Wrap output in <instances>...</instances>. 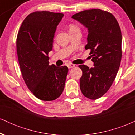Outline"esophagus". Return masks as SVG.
<instances>
[{"label":"esophagus","instance_id":"esophagus-1","mask_svg":"<svg viewBox=\"0 0 135 135\" xmlns=\"http://www.w3.org/2000/svg\"><path fill=\"white\" fill-rule=\"evenodd\" d=\"M67 66L69 69H72V68H74L75 67V65L74 64H70V63H69V64L67 65Z\"/></svg>","mask_w":135,"mask_h":135}]
</instances>
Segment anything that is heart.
Here are the masks:
<instances>
[{"label": "heart", "mask_w": 135, "mask_h": 135, "mask_svg": "<svg viewBox=\"0 0 135 135\" xmlns=\"http://www.w3.org/2000/svg\"><path fill=\"white\" fill-rule=\"evenodd\" d=\"M69 32H72V31H74V30H79V28L77 26L74 25H72V24L70 25L69 27Z\"/></svg>", "instance_id": "obj_1"}]
</instances>
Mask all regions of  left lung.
Listing matches in <instances>:
<instances>
[{
    "instance_id": "obj_1",
    "label": "left lung",
    "mask_w": 135,
    "mask_h": 135,
    "mask_svg": "<svg viewBox=\"0 0 135 135\" xmlns=\"http://www.w3.org/2000/svg\"><path fill=\"white\" fill-rule=\"evenodd\" d=\"M88 30L86 49H90L94 67L80 65L83 71L80 88L86 97L96 100L107 92L120 66L122 57V35L117 20L110 13L89 9L72 16Z\"/></svg>"
}]
</instances>
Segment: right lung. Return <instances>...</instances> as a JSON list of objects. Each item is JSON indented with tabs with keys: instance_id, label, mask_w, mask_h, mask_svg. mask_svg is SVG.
<instances>
[{
	"instance_id": "add662e5",
	"label": "right lung",
	"mask_w": 135,
	"mask_h": 135,
	"mask_svg": "<svg viewBox=\"0 0 135 135\" xmlns=\"http://www.w3.org/2000/svg\"><path fill=\"white\" fill-rule=\"evenodd\" d=\"M62 13L36 11L23 20L16 38L20 70L25 83L34 96L43 101H52L61 95L69 69L49 65L48 53Z\"/></svg>"
}]
</instances>
